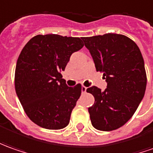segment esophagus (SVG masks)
<instances>
[{
    "label": "esophagus",
    "instance_id": "esophagus-1",
    "mask_svg": "<svg viewBox=\"0 0 153 153\" xmlns=\"http://www.w3.org/2000/svg\"><path fill=\"white\" fill-rule=\"evenodd\" d=\"M86 90H87V87H85V85H82V92H83V93H85V92H86Z\"/></svg>",
    "mask_w": 153,
    "mask_h": 153
}]
</instances>
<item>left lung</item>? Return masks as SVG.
Returning <instances> with one entry per match:
<instances>
[{"label":"left lung","mask_w":153,"mask_h":153,"mask_svg":"<svg viewBox=\"0 0 153 153\" xmlns=\"http://www.w3.org/2000/svg\"><path fill=\"white\" fill-rule=\"evenodd\" d=\"M97 72H101L107 88L101 91L96 86L86 91L94 95L89 107L94 128L110 131L120 128L136 112L145 94L146 74L142 53L128 37L107 33L82 37Z\"/></svg>","instance_id":"8db88e82"}]
</instances>
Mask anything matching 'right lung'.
Instances as JSON below:
<instances>
[{
  "label": "right lung",
  "instance_id": "right-lung-1",
  "mask_svg": "<svg viewBox=\"0 0 153 153\" xmlns=\"http://www.w3.org/2000/svg\"><path fill=\"white\" fill-rule=\"evenodd\" d=\"M84 47L79 37L37 35L20 53L15 70V90L29 119L42 128L59 130L69 123L82 91L68 87L60 72L73 53Z\"/></svg>",
  "mask_w": 153,
  "mask_h": 153
}]
</instances>
